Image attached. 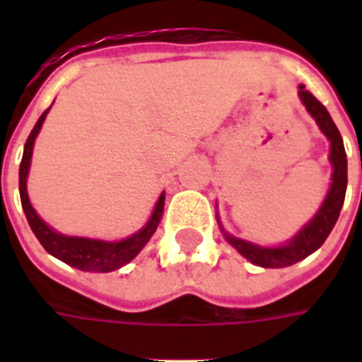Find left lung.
Instances as JSON below:
<instances>
[{
	"instance_id": "obj_1",
	"label": "left lung",
	"mask_w": 362,
	"mask_h": 362,
	"mask_svg": "<svg viewBox=\"0 0 362 362\" xmlns=\"http://www.w3.org/2000/svg\"><path fill=\"white\" fill-rule=\"evenodd\" d=\"M298 96L306 106V110L312 118L316 119V124L322 129V134L329 139V163L334 166L332 174V186L327 192L324 204L318 209V213L304 225L296 236H293L287 244L283 246H258V244L246 243L243 238L230 236L223 230V235L227 238L230 246H235L238 254H243L244 258L250 259L254 266L259 267H287L293 266L300 259L308 258L312 252H316L324 244L327 235L332 233L335 221L339 217L343 202H345V189H347V155L343 147V139L339 129L334 124V119L326 110V106L320 103L310 90L304 89V85H298Z\"/></svg>"
}]
</instances>
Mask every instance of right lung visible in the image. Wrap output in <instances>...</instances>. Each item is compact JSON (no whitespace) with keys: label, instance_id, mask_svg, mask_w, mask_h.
I'll list each match as a JSON object with an SVG mask.
<instances>
[{"label":"right lung","instance_id":"right-lung-1","mask_svg":"<svg viewBox=\"0 0 362 362\" xmlns=\"http://www.w3.org/2000/svg\"><path fill=\"white\" fill-rule=\"evenodd\" d=\"M50 110V108H48ZM38 118L36 126L33 127V132L28 135L27 143H25V153H23V160H21L19 168V192H21V204H23V211L27 215V221L36 238L40 240L44 246V250L52 254L54 258L66 262L67 266L77 267L81 272H98L108 273L114 269H119L122 266H126L127 262L141 252L145 244L149 243V238L153 233L157 230L160 217H163V209H165V194H160L157 205L153 209L151 219L147 221V225L137 230L135 235L127 236L124 240L118 243H106V240H96V238H83V236H66L59 235L58 230H54L48 227L38 213L33 209V205L28 202L27 194V176L28 168H30V158H33V147H35V139L40 127H42L46 114Z\"/></svg>","mask_w":362,"mask_h":362}]
</instances>
